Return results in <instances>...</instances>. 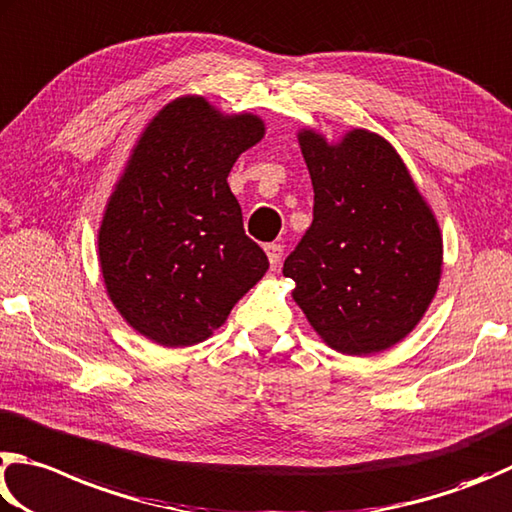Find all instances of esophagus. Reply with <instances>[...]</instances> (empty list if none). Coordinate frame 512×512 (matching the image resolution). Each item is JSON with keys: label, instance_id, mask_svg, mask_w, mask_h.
<instances>
[{"label": "esophagus", "instance_id": "1", "mask_svg": "<svg viewBox=\"0 0 512 512\" xmlns=\"http://www.w3.org/2000/svg\"><path fill=\"white\" fill-rule=\"evenodd\" d=\"M265 254H267V258H270V265L276 270V267L281 265L283 247L279 245V242H270V245H265Z\"/></svg>", "mask_w": 512, "mask_h": 512}]
</instances>
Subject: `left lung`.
I'll return each instance as SVG.
<instances>
[{
  "label": "left lung",
  "instance_id": "left-lung-1",
  "mask_svg": "<svg viewBox=\"0 0 512 512\" xmlns=\"http://www.w3.org/2000/svg\"><path fill=\"white\" fill-rule=\"evenodd\" d=\"M315 188L312 224L285 258L292 299L337 353L373 355L425 317L443 272L434 211L391 143L364 128L330 143L299 130Z\"/></svg>",
  "mask_w": 512,
  "mask_h": 512
}]
</instances>
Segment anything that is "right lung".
<instances>
[{
    "label": "right lung",
    "mask_w": 512,
    "mask_h": 512,
    "mask_svg": "<svg viewBox=\"0 0 512 512\" xmlns=\"http://www.w3.org/2000/svg\"><path fill=\"white\" fill-rule=\"evenodd\" d=\"M263 137L261 116L224 114L188 94L161 107L134 143L105 204L98 263L114 308L150 342L209 339L270 267L227 184Z\"/></svg>",
    "instance_id": "right-lung-1"
}]
</instances>
